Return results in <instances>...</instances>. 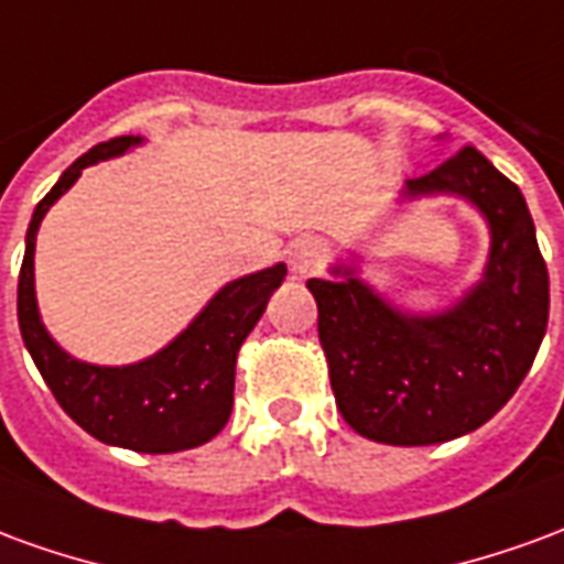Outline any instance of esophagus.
Instances as JSON below:
<instances>
[{"label":"esophagus","instance_id":"obj_1","mask_svg":"<svg viewBox=\"0 0 564 564\" xmlns=\"http://www.w3.org/2000/svg\"><path fill=\"white\" fill-rule=\"evenodd\" d=\"M326 253H329V247L323 238H314V235H305V238H299L290 245V269L295 274H314V271L326 262Z\"/></svg>","mask_w":564,"mask_h":564}]
</instances>
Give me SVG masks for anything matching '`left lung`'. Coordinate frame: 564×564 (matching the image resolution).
<instances>
[{"label": "left lung", "mask_w": 564, "mask_h": 564, "mask_svg": "<svg viewBox=\"0 0 564 564\" xmlns=\"http://www.w3.org/2000/svg\"><path fill=\"white\" fill-rule=\"evenodd\" d=\"M435 193L468 198L492 238L484 278L456 305L404 314L350 265L332 269L338 281H307L338 411L354 432L392 447L453 441L492 420L529 375L550 317L546 262L520 186L462 148L402 189Z\"/></svg>", "instance_id": "obj_1"}]
</instances>
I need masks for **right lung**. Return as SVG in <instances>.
Listing matches in <instances>:
<instances>
[{"label": "right lung", "instance_id": "right-lung-1", "mask_svg": "<svg viewBox=\"0 0 564 564\" xmlns=\"http://www.w3.org/2000/svg\"><path fill=\"white\" fill-rule=\"evenodd\" d=\"M141 141L139 135H120L96 144L72 162L54 189L35 205L20 265L18 319L23 344L44 383L84 432L102 444L135 453H177L210 441L232 414L238 347L262 317L269 295L286 278V265L278 262L226 283L169 347L135 366H90L68 356L47 335L35 302V232L47 208L87 165L120 156Z\"/></svg>", "mask_w": 564, "mask_h": 564}]
</instances>
